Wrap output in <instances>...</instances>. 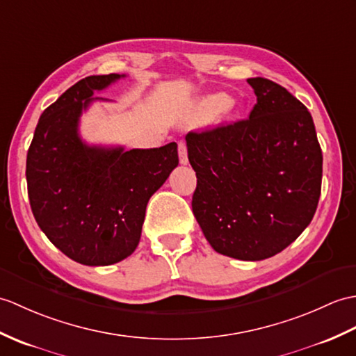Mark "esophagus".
Instances as JSON below:
<instances>
[{
    "mask_svg": "<svg viewBox=\"0 0 356 356\" xmlns=\"http://www.w3.org/2000/svg\"><path fill=\"white\" fill-rule=\"evenodd\" d=\"M179 159L181 165L188 163V152H186V144L185 143H179Z\"/></svg>",
    "mask_w": 356,
    "mask_h": 356,
    "instance_id": "34e87169",
    "label": "esophagus"
}]
</instances>
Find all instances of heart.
<instances>
[{"label":"heart","mask_w":356,"mask_h":356,"mask_svg":"<svg viewBox=\"0 0 356 356\" xmlns=\"http://www.w3.org/2000/svg\"><path fill=\"white\" fill-rule=\"evenodd\" d=\"M232 103H234V98L225 92L206 95L195 104L191 118L194 122H198V124L213 121L216 118H218L222 112H226L229 107L232 106Z\"/></svg>","instance_id":"b5f03b06"}]
</instances>
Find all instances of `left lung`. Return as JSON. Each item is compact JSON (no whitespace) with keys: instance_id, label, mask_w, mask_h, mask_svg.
Instances as JSON below:
<instances>
[{"instance_id":"8db88e82","label":"left lung","mask_w":356,"mask_h":356,"mask_svg":"<svg viewBox=\"0 0 356 356\" xmlns=\"http://www.w3.org/2000/svg\"><path fill=\"white\" fill-rule=\"evenodd\" d=\"M249 118L186 135L197 176L193 212L212 249L261 261L290 245L311 222L323 156L311 113L268 79L247 80Z\"/></svg>"}]
</instances>
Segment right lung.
<instances>
[{
  "label": "right lung",
  "instance_id": "1",
  "mask_svg": "<svg viewBox=\"0 0 356 356\" xmlns=\"http://www.w3.org/2000/svg\"><path fill=\"white\" fill-rule=\"evenodd\" d=\"M120 74L77 81L40 115L27 153V188L38 226L57 249L83 266H111L139 244L150 197L177 167V144L159 148L88 145L83 111Z\"/></svg>",
  "mask_w": 356,
  "mask_h": 356
}]
</instances>
